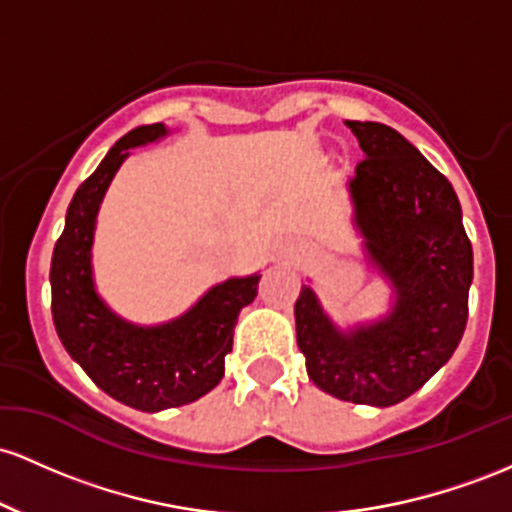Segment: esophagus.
Listing matches in <instances>:
<instances>
[{"label": "esophagus", "instance_id": "34e87169", "mask_svg": "<svg viewBox=\"0 0 512 512\" xmlns=\"http://www.w3.org/2000/svg\"><path fill=\"white\" fill-rule=\"evenodd\" d=\"M295 254H297L295 246H285V249H283V256L285 258H295Z\"/></svg>", "mask_w": 512, "mask_h": 512}]
</instances>
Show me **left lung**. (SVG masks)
<instances>
[{
	"instance_id": "left-lung-1",
	"label": "left lung",
	"mask_w": 512,
	"mask_h": 512,
	"mask_svg": "<svg viewBox=\"0 0 512 512\" xmlns=\"http://www.w3.org/2000/svg\"><path fill=\"white\" fill-rule=\"evenodd\" d=\"M365 159L348 181L353 222L389 280V314L341 331L302 285L297 346L309 380L336 399L394 406L426 384L462 341L474 278L472 241L452 183L389 125L346 120Z\"/></svg>"
}]
</instances>
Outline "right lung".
Listing matches in <instances>:
<instances>
[{
    "mask_svg": "<svg viewBox=\"0 0 512 512\" xmlns=\"http://www.w3.org/2000/svg\"><path fill=\"white\" fill-rule=\"evenodd\" d=\"M166 132L164 123L142 125L111 147L74 193L50 263L53 321L62 346L96 387L147 413L191 404L220 384L237 317L254 302L261 280L258 273L229 278L210 287L186 314L157 326L125 321L101 300L91 268L101 200L130 149L162 140Z\"/></svg>",
    "mask_w": 512,
    "mask_h": 512,
    "instance_id": "1",
    "label": "right lung"
}]
</instances>
